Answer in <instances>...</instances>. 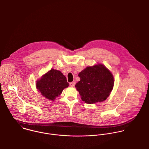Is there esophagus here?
<instances>
[{
    "label": "esophagus",
    "mask_w": 149,
    "mask_h": 149,
    "mask_svg": "<svg viewBox=\"0 0 149 149\" xmlns=\"http://www.w3.org/2000/svg\"><path fill=\"white\" fill-rule=\"evenodd\" d=\"M69 85H70V86H74V85H75V83L74 82H70V83H69Z\"/></svg>",
    "instance_id": "1"
}]
</instances>
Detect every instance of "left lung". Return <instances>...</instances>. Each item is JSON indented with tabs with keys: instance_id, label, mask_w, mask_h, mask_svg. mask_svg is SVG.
<instances>
[{
	"instance_id": "obj_1",
	"label": "left lung",
	"mask_w": 149,
	"mask_h": 149,
	"mask_svg": "<svg viewBox=\"0 0 149 149\" xmlns=\"http://www.w3.org/2000/svg\"><path fill=\"white\" fill-rule=\"evenodd\" d=\"M79 77L80 80L75 86L82 100L88 104L105 100L114 84L112 73L101 64L86 68L79 73Z\"/></svg>"
}]
</instances>
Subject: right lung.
Wrapping results in <instances>:
<instances>
[{
  "label": "right lung",
  "instance_id": "obj_1",
  "mask_svg": "<svg viewBox=\"0 0 149 149\" xmlns=\"http://www.w3.org/2000/svg\"><path fill=\"white\" fill-rule=\"evenodd\" d=\"M36 85L43 96L53 101L69 86V83L60 71L52 69L37 81Z\"/></svg>",
  "mask_w": 149,
  "mask_h": 149
}]
</instances>
